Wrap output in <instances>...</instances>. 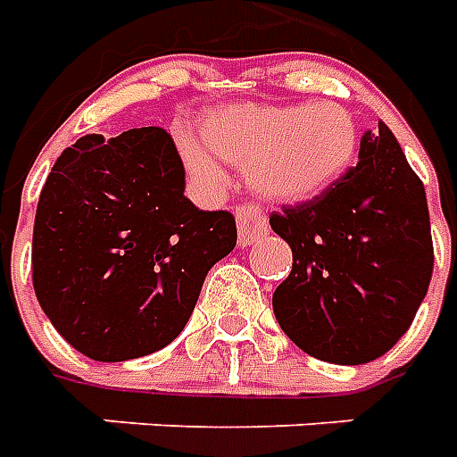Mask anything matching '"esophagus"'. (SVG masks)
<instances>
[{"mask_svg":"<svg viewBox=\"0 0 457 457\" xmlns=\"http://www.w3.org/2000/svg\"><path fill=\"white\" fill-rule=\"evenodd\" d=\"M235 215H237L239 247H247L252 242H257L262 235H267V215H264V210L259 208V205H252V203L239 205V208L235 210Z\"/></svg>","mask_w":457,"mask_h":457,"instance_id":"obj_1","label":"esophagus"}]
</instances>
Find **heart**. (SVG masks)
Segmentation results:
<instances>
[{"mask_svg":"<svg viewBox=\"0 0 457 457\" xmlns=\"http://www.w3.org/2000/svg\"><path fill=\"white\" fill-rule=\"evenodd\" d=\"M203 134L220 159L247 173L262 195L284 203L326 193L353 163L357 149V127L340 104H245L212 114ZM212 152L193 139L180 144L186 169L208 190L225 180Z\"/></svg>","mask_w":457,"mask_h":457,"instance_id":"obj_1","label":"heart"}]
</instances>
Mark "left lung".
Listing matches in <instances>:
<instances>
[{
  "mask_svg": "<svg viewBox=\"0 0 457 457\" xmlns=\"http://www.w3.org/2000/svg\"><path fill=\"white\" fill-rule=\"evenodd\" d=\"M269 225L294 252L271 298L281 330L333 364L392 350L428 291L433 242L423 183L389 127L364 131L357 166Z\"/></svg>",
  "mask_w": 457,
  "mask_h": 457,
  "instance_id": "obj_1",
  "label": "left lung"
}]
</instances>
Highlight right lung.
I'll list each match as a JSON object with an SVG mask.
<instances>
[{"label": "right lung", "instance_id": "right-lung-1", "mask_svg": "<svg viewBox=\"0 0 457 457\" xmlns=\"http://www.w3.org/2000/svg\"><path fill=\"white\" fill-rule=\"evenodd\" d=\"M183 188L161 127L87 134L54 163L36 208L34 288L85 357L121 362L173 343L210 267L237 245L232 212L198 210Z\"/></svg>", "mask_w": 457, "mask_h": 457}]
</instances>
